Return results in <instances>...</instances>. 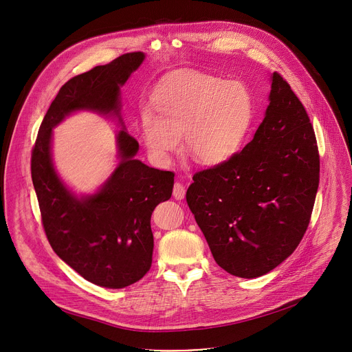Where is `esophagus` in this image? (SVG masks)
Returning <instances> with one entry per match:
<instances>
[{
  "mask_svg": "<svg viewBox=\"0 0 352 352\" xmlns=\"http://www.w3.org/2000/svg\"><path fill=\"white\" fill-rule=\"evenodd\" d=\"M173 196L177 200H182L185 197V186L181 182H175L173 188Z\"/></svg>",
  "mask_w": 352,
  "mask_h": 352,
  "instance_id": "1",
  "label": "esophagus"
}]
</instances>
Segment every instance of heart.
<instances>
[{
  "instance_id": "heart-1",
  "label": "heart",
  "mask_w": 352,
  "mask_h": 352,
  "mask_svg": "<svg viewBox=\"0 0 352 352\" xmlns=\"http://www.w3.org/2000/svg\"><path fill=\"white\" fill-rule=\"evenodd\" d=\"M155 110H140V131L156 163H168L184 144L197 163L220 166L243 144L255 114L254 97L236 80L209 75L182 76L155 97Z\"/></svg>"
}]
</instances>
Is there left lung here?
<instances>
[{
    "mask_svg": "<svg viewBox=\"0 0 352 352\" xmlns=\"http://www.w3.org/2000/svg\"><path fill=\"white\" fill-rule=\"evenodd\" d=\"M319 186L309 117L277 74L265 118L241 153L193 175L186 202L216 263L256 278L281 265L302 239Z\"/></svg>",
    "mask_w": 352,
    "mask_h": 352,
    "instance_id": "8db88e82",
    "label": "left lung"
}]
</instances>
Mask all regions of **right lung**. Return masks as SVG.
<instances>
[{
	"instance_id": "1",
	"label": "right lung",
	"mask_w": 352,
	"mask_h": 352,
	"mask_svg": "<svg viewBox=\"0 0 352 352\" xmlns=\"http://www.w3.org/2000/svg\"><path fill=\"white\" fill-rule=\"evenodd\" d=\"M144 58L142 52L128 53L68 80L47 110L32 153V179L50 245L85 280L113 289L139 281L152 266L150 217L174 186L171 171L135 159L139 144L121 116V87ZM80 111L116 119L122 126L118 166L90 194L68 187L52 160V129Z\"/></svg>"
}]
</instances>
